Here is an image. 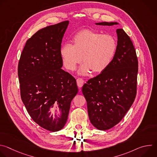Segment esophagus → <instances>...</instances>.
<instances>
[{"label": "esophagus", "mask_w": 157, "mask_h": 157, "mask_svg": "<svg viewBox=\"0 0 157 157\" xmlns=\"http://www.w3.org/2000/svg\"><path fill=\"white\" fill-rule=\"evenodd\" d=\"M76 81H77V85H78V87H81L82 86H83V84H84V80L82 79V78H78V79H77V80H76Z\"/></svg>", "instance_id": "esophagus-1"}]
</instances>
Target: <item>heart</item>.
<instances>
[{"instance_id":"heart-1","label":"heart","mask_w":157,"mask_h":157,"mask_svg":"<svg viewBox=\"0 0 157 157\" xmlns=\"http://www.w3.org/2000/svg\"><path fill=\"white\" fill-rule=\"evenodd\" d=\"M73 44L66 43L60 48L63 64L69 70H74L78 64L84 62L79 73L86 75L90 70L101 73L113 61L117 50L116 38L93 30L79 32L73 38Z\"/></svg>"}]
</instances>
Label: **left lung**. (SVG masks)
<instances>
[{
    "instance_id": "8db88e82",
    "label": "left lung",
    "mask_w": 157,
    "mask_h": 157,
    "mask_svg": "<svg viewBox=\"0 0 157 157\" xmlns=\"http://www.w3.org/2000/svg\"><path fill=\"white\" fill-rule=\"evenodd\" d=\"M111 26L117 22H101ZM118 41L114 57L107 68L89 79L82 88L89 120L98 129L105 130L117 125L132 105L137 94L138 59L130 37L116 30Z\"/></svg>"
}]
</instances>
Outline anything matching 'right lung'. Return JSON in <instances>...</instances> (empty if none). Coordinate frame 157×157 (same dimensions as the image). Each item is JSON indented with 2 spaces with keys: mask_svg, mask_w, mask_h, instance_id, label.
I'll use <instances>...</instances> for the list:
<instances>
[{
  "mask_svg": "<svg viewBox=\"0 0 157 157\" xmlns=\"http://www.w3.org/2000/svg\"><path fill=\"white\" fill-rule=\"evenodd\" d=\"M69 21L39 30L26 42L18 64L20 96L33 121L52 132L65 125L71 102L77 94L76 79L61 68V44ZM57 104L62 113L58 120L49 109Z\"/></svg>",
  "mask_w": 157,
  "mask_h": 157,
  "instance_id": "obj_1",
  "label": "right lung"
}]
</instances>
